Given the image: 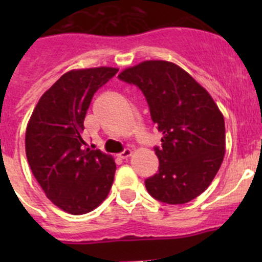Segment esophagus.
Instances as JSON below:
<instances>
[{"label":"esophagus","instance_id":"obj_1","mask_svg":"<svg viewBox=\"0 0 262 262\" xmlns=\"http://www.w3.org/2000/svg\"><path fill=\"white\" fill-rule=\"evenodd\" d=\"M130 155H132V149H129V148H125V149H124L123 152L119 153L118 157L121 158V160H125V158H128Z\"/></svg>","mask_w":262,"mask_h":262}]
</instances>
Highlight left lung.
Listing matches in <instances>:
<instances>
[{
	"mask_svg": "<svg viewBox=\"0 0 262 262\" xmlns=\"http://www.w3.org/2000/svg\"><path fill=\"white\" fill-rule=\"evenodd\" d=\"M143 92L150 119L162 132L155 147L160 166L147 191L166 204H185L213 181L226 150L224 118L207 90L179 66L146 60L118 76Z\"/></svg>",
	"mask_w": 262,
	"mask_h": 262,
	"instance_id": "8db88e82",
	"label": "left lung"
}]
</instances>
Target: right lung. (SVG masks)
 <instances>
[{
    "instance_id": "obj_1",
    "label": "right lung",
    "mask_w": 262,
    "mask_h": 262,
    "mask_svg": "<svg viewBox=\"0 0 262 262\" xmlns=\"http://www.w3.org/2000/svg\"><path fill=\"white\" fill-rule=\"evenodd\" d=\"M116 73L112 67L64 73L44 92L26 128L31 172L50 202L67 213L91 212L112 189L114 160L99 149L84 148L81 133L95 92Z\"/></svg>"
}]
</instances>
